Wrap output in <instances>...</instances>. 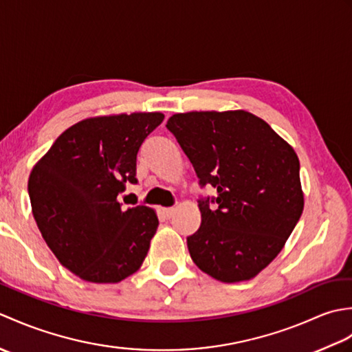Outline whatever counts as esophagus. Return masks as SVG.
Wrapping results in <instances>:
<instances>
[{
    "label": "esophagus",
    "instance_id": "esophagus-1",
    "mask_svg": "<svg viewBox=\"0 0 352 352\" xmlns=\"http://www.w3.org/2000/svg\"><path fill=\"white\" fill-rule=\"evenodd\" d=\"M163 213H164V216H166V218H170V216L175 213V207H164Z\"/></svg>",
    "mask_w": 352,
    "mask_h": 352
}]
</instances>
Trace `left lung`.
Masks as SVG:
<instances>
[{
	"instance_id": "obj_1",
	"label": "left lung",
	"mask_w": 352,
	"mask_h": 352,
	"mask_svg": "<svg viewBox=\"0 0 352 352\" xmlns=\"http://www.w3.org/2000/svg\"><path fill=\"white\" fill-rule=\"evenodd\" d=\"M199 184L218 197L199 199L201 227L188 237L201 271L222 283L246 281L271 263L300 221V160L267 122L245 110L188 111L168 119Z\"/></svg>"
}]
</instances>
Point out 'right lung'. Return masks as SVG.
Listing matches in <instances>:
<instances>
[{
	"instance_id": "right-lung-1",
	"label": "right lung",
	"mask_w": 352,
	"mask_h": 352,
	"mask_svg": "<svg viewBox=\"0 0 352 352\" xmlns=\"http://www.w3.org/2000/svg\"><path fill=\"white\" fill-rule=\"evenodd\" d=\"M163 119L160 111L83 119L32 169L28 195L37 227L81 280L119 283L144 263L159 219L146 206L122 210L118 195L138 183V151Z\"/></svg>"
}]
</instances>
